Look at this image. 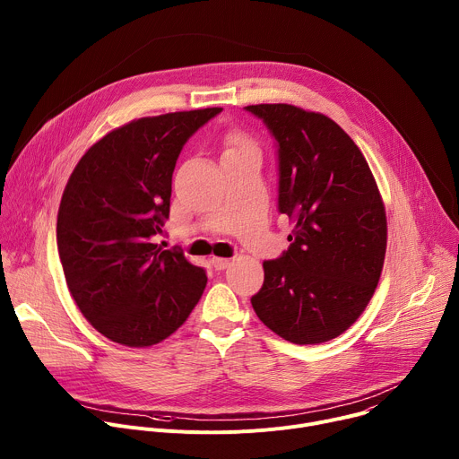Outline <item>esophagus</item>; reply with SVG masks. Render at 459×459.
Here are the masks:
<instances>
[{"mask_svg":"<svg viewBox=\"0 0 459 459\" xmlns=\"http://www.w3.org/2000/svg\"><path fill=\"white\" fill-rule=\"evenodd\" d=\"M211 264H212V267L216 271H223V269H227L230 265V259H227V257H212Z\"/></svg>","mask_w":459,"mask_h":459,"instance_id":"1","label":"esophagus"}]
</instances>
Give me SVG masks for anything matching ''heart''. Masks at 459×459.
<instances>
[{"label":"heart","instance_id":"heart-1","mask_svg":"<svg viewBox=\"0 0 459 459\" xmlns=\"http://www.w3.org/2000/svg\"><path fill=\"white\" fill-rule=\"evenodd\" d=\"M239 149H248V147H247L245 142H241L239 138H232V140H230V147H229L227 152H230V151H239Z\"/></svg>","mask_w":459,"mask_h":459}]
</instances>
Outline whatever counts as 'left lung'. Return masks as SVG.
Segmentation results:
<instances>
[{
    "mask_svg": "<svg viewBox=\"0 0 459 459\" xmlns=\"http://www.w3.org/2000/svg\"><path fill=\"white\" fill-rule=\"evenodd\" d=\"M276 142L278 211L294 221L287 250L264 261L250 303L296 345L329 342L359 317L379 281L386 218L374 176L345 130L294 105H250Z\"/></svg>",
    "mask_w": 459,
    "mask_h": 459,
    "instance_id": "left-lung-1",
    "label": "left lung"
}]
</instances>
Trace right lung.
Returning a JSON list of instances; mask_svg holds the SVG:
<instances>
[{
	"mask_svg": "<svg viewBox=\"0 0 459 459\" xmlns=\"http://www.w3.org/2000/svg\"><path fill=\"white\" fill-rule=\"evenodd\" d=\"M221 110L123 125L85 152L65 186L56 229L65 280L94 329L116 343H160L204 294L205 269L156 238L169 220L183 145Z\"/></svg>",
	"mask_w": 459,
	"mask_h": 459,
	"instance_id": "right-lung-1",
	"label": "right lung"
}]
</instances>
